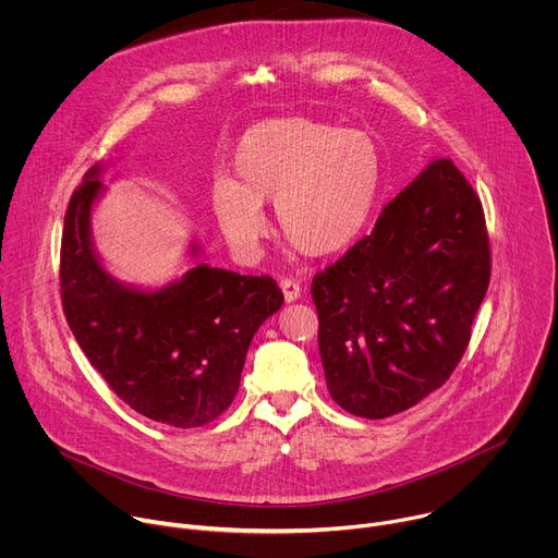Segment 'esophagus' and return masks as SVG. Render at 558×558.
<instances>
[{
  "instance_id": "34e87169",
  "label": "esophagus",
  "mask_w": 558,
  "mask_h": 558,
  "mask_svg": "<svg viewBox=\"0 0 558 558\" xmlns=\"http://www.w3.org/2000/svg\"><path fill=\"white\" fill-rule=\"evenodd\" d=\"M280 289H282V295H284V302H287V304L295 302V300L300 298V293H302L300 284H298V282H293V280H289V278L280 280Z\"/></svg>"
}]
</instances>
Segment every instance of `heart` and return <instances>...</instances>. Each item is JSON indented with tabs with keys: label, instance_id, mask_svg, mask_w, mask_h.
Wrapping results in <instances>:
<instances>
[{
	"label": "heart",
	"instance_id": "1",
	"mask_svg": "<svg viewBox=\"0 0 558 558\" xmlns=\"http://www.w3.org/2000/svg\"><path fill=\"white\" fill-rule=\"evenodd\" d=\"M384 156L364 130L302 117L269 119L238 138L229 179L209 187L211 214L245 258L269 233L265 203H274L287 241L306 256H336L360 241L375 211Z\"/></svg>",
	"mask_w": 558,
	"mask_h": 558
}]
</instances>
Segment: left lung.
<instances>
[{"instance_id": "left-lung-1", "label": "left lung", "mask_w": 558, "mask_h": 558, "mask_svg": "<svg viewBox=\"0 0 558 558\" xmlns=\"http://www.w3.org/2000/svg\"><path fill=\"white\" fill-rule=\"evenodd\" d=\"M490 282L482 201L437 158L373 231L317 274L327 388L349 413L384 420L437 390L461 360Z\"/></svg>"}]
</instances>
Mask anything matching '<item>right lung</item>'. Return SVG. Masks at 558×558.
Listing matches in <instances>:
<instances>
[{
  "mask_svg": "<svg viewBox=\"0 0 558 558\" xmlns=\"http://www.w3.org/2000/svg\"><path fill=\"white\" fill-rule=\"evenodd\" d=\"M97 163L70 198L61 238V302L90 364L136 413L196 428L229 409L247 349L284 295L269 276L196 263L163 287L114 278L95 247L93 209L106 194ZM203 247L192 241L190 258Z\"/></svg>",
  "mask_w": 558,
  "mask_h": 558,
  "instance_id": "obj_1",
  "label": "right lung"
}]
</instances>
